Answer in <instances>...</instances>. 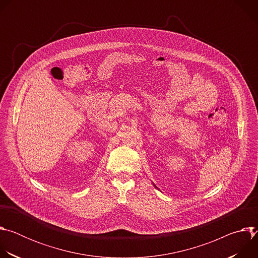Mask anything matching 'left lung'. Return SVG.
I'll return each mask as SVG.
<instances>
[{
	"mask_svg": "<svg viewBox=\"0 0 258 258\" xmlns=\"http://www.w3.org/2000/svg\"><path fill=\"white\" fill-rule=\"evenodd\" d=\"M154 186H155V185H154ZM155 187H156V186H155ZM156 188H157V187H156Z\"/></svg>",
	"mask_w": 258,
	"mask_h": 258,
	"instance_id": "obj_1",
	"label": "left lung"
}]
</instances>
